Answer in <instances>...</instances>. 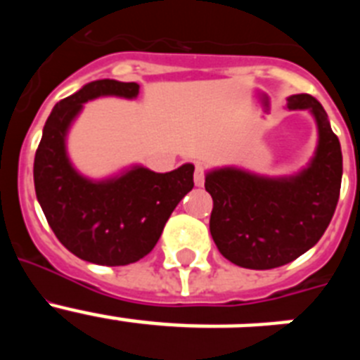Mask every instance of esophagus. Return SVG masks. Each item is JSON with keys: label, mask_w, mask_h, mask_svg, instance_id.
I'll return each instance as SVG.
<instances>
[{"label": "esophagus", "mask_w": 360, "mask_h": 360, "mask_svg": "<svg viewBox=\"0 0 360 360\" xmlns=\"http://www.w3.org/2000/svg\"><path fill=\"white\" fill-rule=\"evenodd\" d=\"M203 184H205V167H203V165H196L195 186L196 187H203Z\"/></svg>", "instance_id": "34e87169"}]
</instances>
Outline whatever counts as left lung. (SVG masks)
Returning <instances> with one entry per match:
<instances>
[{
	"label": "left lung",
	"instance_id": "1",
	"mask_svg": "<svg viewBox=\"0 0 360 360\" xmlns=\"http://www.w3.org/2000/svg\"><path fill=\"white\" fill-rule=\"evenodd\" d=\"M288 110H308L317 126L310 164L290 176H263L240 167L205 174L212 196L209 229L224 257L243 269L287 265L311 249L330 225L342 180V153L317 98L299 94Z\"/></svg>",
	"mask_w": 360,
	"mask_h": 360
}]
</instances>
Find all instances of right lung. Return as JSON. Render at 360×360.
<instances>
[{
  "mask_svg": "<svg viewBox=\"0 0 360 360\" xmlns=\"http://www.w3.org/2000/svg\"><path fill=\"white\" fill-rule=\"evenodd\" d=\"M141 86L101 79L53 106L34 158L36 196L57 240L84 262L120 266L139 262L157 245L165 221L193 189L195 165L169 173L133 165L91 180L72 165L66 135L82 106L97 97L135 98Z\"/></svg>",
  "mask_w": 360,
  "mask_h": 360,
  "instance_id": "right-lung-1",
  "label": "right lung"
}]
</instances>
